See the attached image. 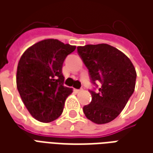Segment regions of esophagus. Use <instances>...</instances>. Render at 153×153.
Segmentation results:
<instances>
[{"label":"esophagus","mask_w":153,"mask_h":153,"mask_svg":"<svg viewBox=\"0 0 153 153\" xmlns=\"http://www.w3.org/2000/svg\"><path fill=\"white\" fill-rule=\"evenodd\" d=\"M81 91H82V89H75V92H76V93H79Z\"/></svg>","instance_id":"esophagus-1"}]
</instances>
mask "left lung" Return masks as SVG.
<instances>
[{
	"label": "left lung",
	"instance_id": "obj_1",
	"mask_svg": "<svg viewBox=\"0 0 153 153\" xmlns=\"http://www.w3.org/2000/svg\"><path fill=\"white\" fill-rule=\"evenodd\" d=\"M88 70L91 82L97 88L89 90L92 101L83 106L86 117L96 124L112 121L125 108L134 93L137 74L131 60L117 48L108 44L78 47Z\"/></svg>",
	"mask_w": 153,
	"mask_h": 153
}]
</instances>
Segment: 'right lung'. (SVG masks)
<instances>
[{"label": "right lung", "instance_id": "1", "mask_svg": "<svg viewBox=\"0 0 153 153\" xmlns=\"http://www.w3.org/2000/svg\"><path fill=\"white\" fill-rule=\"evenodd\" d=\"M75 48L57 39H46L22 55L17 67V88L26 108L38 121H53L63 111L73 90L64 86L62 66Z\"/></svg>", "mask_w": 153, "mask_h": 153}]
</instances>
